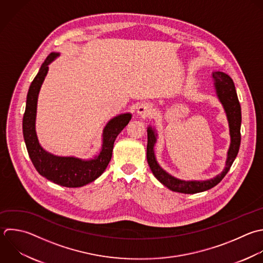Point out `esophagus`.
Returning <instances> with one entry per match:
<instances>
[{
  "mask_svg": "<svg viewBox=\"0 0 263 263\" xmlns=\"http://www.w3.org/2000/svg\"><path fill=\"white\" fill-rule=\"evenodd\" d=\"M153 110H152V107L149 105V104H142L140 105V107L138 108V114L141 116V117H148L152 114Z\"/></svg>",
  "mask_w": 263,
  "mask_h": 263,
  "instance_id": "obj_1",
  "label": "esophagus"
}]
</instances>
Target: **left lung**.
<instances>
[{
	"label": "left lung",
	"instance_id": "8db88e82",
	"mask_svg": "<svg viewBox=\"0 0 263 263\" xmlns=\"http://www.w3.org/2000/svg\"><path fill=\"white\" fill-rule=\"evenodd\" d=\"M216 88L217 96L222 103L224 110L227 115L231 143L227 153L226 166L224 171L215 177L214 179L208 181H183L179 180L165 171H163L159 164L157 163L154 155V144L156 142L155 132L149 127L147 129L148 133V144H147V161L151 168V172L155 176V178L166 186L168 189L175 192L193 194L197 192H202L209 190L216 186L228 173L231 164L233 163L239 149L240 145V122H241V112L240 105L237 99L236 90L234 87V83L232 79L223 72H214L212 76Z\"/></svg>",
	"mask_w": 263,
	"mask_h": 263
}]
</instances>
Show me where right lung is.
<instances>
[{
	"mask_svg": "<svg viewBox=\"0 0 263 263\" xmlns=\"http://www.w3.org/2000/svg\"><path fill=\"white\" fill-rule=\"evenodd\" d=\"M58 55L59 53H50L46 58L30 85L23 119L24 138L30 158L41 176L61 186L82 187L95 181L105 172L112 157L114 142L129 122L132 115L129 113L121 114L108 122L103 133L102 151L95 159L82 160L75 157H61L46 152L40 146L35 130L37 100L48 72V65Z\"/></svg>",
	"mask_w": 263,
	"mask_h": 263,
	"instance_id": "1",
	"label": "right lung"
}]
</instances>
